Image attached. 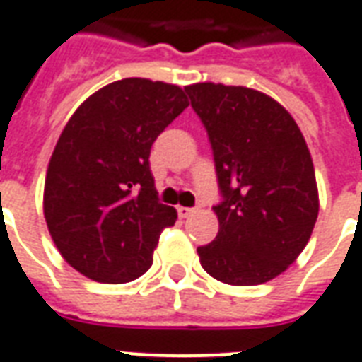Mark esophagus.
I'll return each instance as SVG.
<instances>
[{
	"label": "esophagus",
	"instance_id": "34e87169",
	"mask_svg": "<svg viewBox=\"0 0 362 362\" xmlns=\"http://www.w3.org/2000/svg\"><path fill=\"white\" fill-rule=\"evenodd\" d=\"M177 214H179V218H181V220H185V218H189V216H192V214H194V208L179 206Z\"/></svg>",
	"mask_w": 362,
	"mask_h": 362
}]
</instances>
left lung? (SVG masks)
Masks as SVG:
<instances>
[{"mask_svg": "<svg viewBox=\"0 0 362 362\" xmlns=\"http://www.w3.org/2000/svg\"><path fill=\"white\" fill-rule=\"evenodd\" d=\"M212 144L220 231L199 247L202 268L229 286L266 284L307 247L318 218L315 165L281 104L247 86H185Z\"/></svg>", "mask_w": 362, "mask_h": 362, "instance_id": "8db88e82", "label": "left lung"}]
</instances>
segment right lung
<instances>
[{"label":"right lung","instance_id":"right-lung-1","mask_svg":"<svg viewBox=\"0 0 362 362\" xmlns=\"http://www.w3.org/2000/svg\"><path fill=\"white\" fill-rule=\"evenodd\" d=\"M189 105L183 88L123 78L84 100L49 158L44 218L65 262L100 284H127L152 266L175 208L158 200L150 148Z\"/></svg>","mask_w":362,"mask_h":362}]
</instances>
